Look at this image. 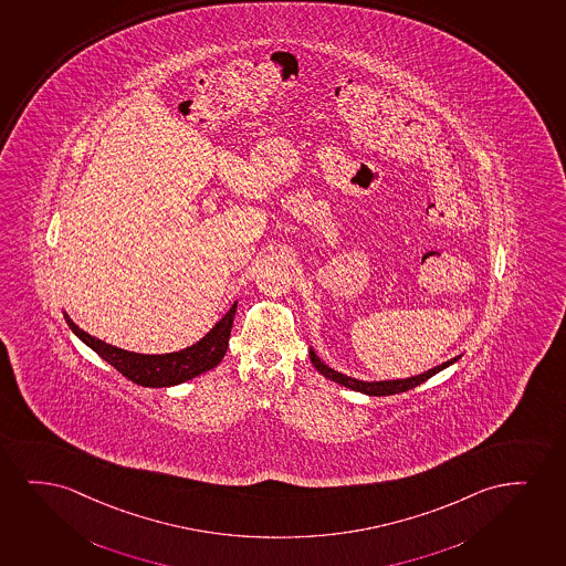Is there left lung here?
<instances>
[{"instance_id":"obj_1","label":"left lung","mask_w":566,"mask_h":566,"mask_svg":"<svg viewBox=\"0 0 566 566\" xmlns=\"http://www.w3.org/2000/svg\"><path fill=\"white\" fill-rule=\"evenodd\" d=\"M308 357L313 360V365H315L316 370H318L321 375L326 376V378H331L332 382H338L339 386L355 389V391H360V394H365V396L376 397L394 396V394H403L407 389L417 388L420 384L426 382L428 378H432L433 375L441 373L443 368L451 367L453 363L461 359V355H457L453 359L446 360V363H441L438 367L430 368V370L420 373V375L417 376H409V378H399V380H380V382H367V380H357V378H352V376L342 375L338 370H334V368L328 367V365H326V363L316 355L313 347L308 349Z\"/></svg>"}]
</instances>
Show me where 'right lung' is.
Listing matches in <instances>:
<instances>
[{
    "label": "right lung",
    "instance_id": "obj_1",
    "mask_svg": "<svg viewBox=\"0 0 566 566\" xmlns=\"http://www.w3.org/2000/svg\"><path fill=\"white\" fill-rule=\"evenodd\" d=\"M235 307L238 302L232 303V307L228 308L224 316H221L213 328L196 344L178 352L161 353V355L126 352L115 345L105 344L103 339L94 338L88 332L78 328L66 313H63V316L74 336H78L90 349H94L103 360H107L111 367L117 368L118 373L126 376L128 380L146 388H169V386L188 382L191 378L203 375L221 363L227 353L232 324H234Z\"/></svg>",
    "mask_w": 566,
    "mask_h": 566
}]
</instances>
